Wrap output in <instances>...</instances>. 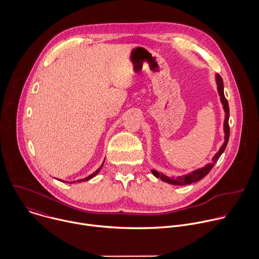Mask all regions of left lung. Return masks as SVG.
<instances>
[{
    "label": "left lung",
    "instance_id": "8db88e82",
    "mask_svg": "<svg viewBox=\"0 0 259 259\" xmlns=\"http://www.w3.org/2000/svg\"><path fill=\"white\" fill-rule=\"evenodd\" d=\"M215 81H217V85H218V93L220 95V98H221V102L223 104V108H224V111L226 113L225 115V122H224V132H225V142L223 143V145L221 146V148L219 149V151L214 154V156L212 157V161L205 164L203 167H200V168H197L193 171H191V173H189L188 175H184V176H181V177H177V178H169L167 176H165L164 174L162 173H158L157 170L155 169H151L152 174L156 177V178H159L161 181L165 182V183H168V184H171V185H188V184H191V183H195L199 180H201L203 177H205L208 173L209 170L213 167L214 163L218 161V159L220 158V156L222 155V153L225 151L226 149V146L228 144V141H229V137H230V127H229V117H230V110H229V104H228V101L227 99L225 98V95H224V83H223V79L222 77L217 74L215 75Z\"/></svg>",
    "mask_w": 259,
    "mask_h": 259
}]
</instances>
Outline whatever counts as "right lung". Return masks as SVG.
<instances>
[{
  "mask_svg": "<svg viewBox=\"0 0 259 259\" xmlns=\"http://www.w3.org/2000/svg\"><path fill=\"white\" fill-rule=\"evenodd\" d=\"M104 162H105V160H104ZM104 162L102 163V165L95 171V173L94 174H92V175H90L89 177H86V178H84V179H81V180H77V181H73V182H70V183H75V182H84V181H88V180H91L92 178H94L95 176H97L98 175V173H99V171L102 169V167H103V165H104ZM61 181V180H60ZM62 182H65V181H62ZM67 183V182H66Z\"/></svg>",
  "mask_w": 259,
  "mask_h": 259,
  "instance_id": "add662e5",
  "label": "right lung"
}]
</instances>
